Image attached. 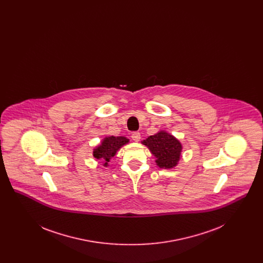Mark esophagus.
I'll return each mask as SVG.
<instances>
[{
    "instance_id": "34e87169",
    "label": "esophagus",
    "mask_w": 263,
    "mask_h": 263,
    "mask_svg": "<svg viewBox=\"0 0 263 263\" xmlns=\"http://www.w3.org/2000/svg\"><path fill=\"white\" fill-rule=\"evenodd\" d=\"M132 140L133 141H135V142H139L140 141V139H141V134L139 133V132H135V133H133L132 134Z\"/></svg>"
}]
</instances>
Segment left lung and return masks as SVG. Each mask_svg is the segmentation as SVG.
Here are the masks:
<instances>
[{
  "mask_svg": "<svg viewBox=\"0 0 263 263\" xmlns=\"http://www.w3.org/2000/svg\"><path fill=\"white\" fill-rule=\"evenodd\" d=\"M152 155L156 158V164L160 168H174L181 158L182 145L178 139L167 131L160 130L155 135H152L142 141Z\"/></svg>",
  "mask_w": 263,
  "mask_h": 263,
  "instance_id": "1",
  "label": "left lung"
}]
</instances>
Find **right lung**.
Masks as SVG:
<instances>
[{
  "mask_svg": "<svg viewBox=\"0 0 263 263\" xmlns=\"http://www.w3.org/2000/svg\"><path fill=\"white\" fill-rule=\"evenodd\" d=\"M128 143L129 139L124 136H105L100 141V144L95 147L92 156L97 160H101L103 163L102 165L107 167L109 165L108 163L115 157L117 152Z\"/></svg>",
  "mask_w": 263,
  "mask_h": 263,
  "instance_id": "obj_1",
  "label": "right lung"
}]
</instances>
